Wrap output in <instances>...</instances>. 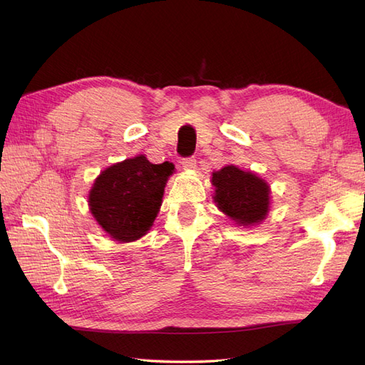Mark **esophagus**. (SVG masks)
<instances>
[{
	"label": "esophagus",
	"instance_id": "34e87169",
	"mask_svg": "<svg viewBox=\"0 0 365 365\" xmlns=\"http://www.w3.org/2000/svg\"><path fill=\"white\" fill-rule=\"evenodd\" d=\"M181 164H182L184 169H195L196 168V160H195V157H187V158L181 160Z\"/></svg>",
	"mask_w": 365,
	"mask_h": 365
}]
</instances>
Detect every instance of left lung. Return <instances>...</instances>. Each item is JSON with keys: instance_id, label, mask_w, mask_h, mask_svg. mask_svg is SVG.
Segmentation results:
<instances>
[{"instance_id": "left-lung-1", "label": "left lung", "mask_w": 365, "mask_h": 365, "mask_svg": "<svg viewBox=\"0 0 365 365\" xmlns=\"http://www.w3.org/2000/svg\"><path fill=\"white\" fill-rule=\"evenodd\" d=\"M215 202L240 225L259 224L268 213L269 187L259 176L236 165H225L213 173Z\"/></svg>"}]
</instances>
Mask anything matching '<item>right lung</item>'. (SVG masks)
I'll return each instance as SVG.
<instances>
[{
    "label": "right lung",
    "instance_id": "obj_1",
    "mask_svg": "<svg viewBox=\"0 0 365 365\" xmlns=\"http://www.w3.org/2000/svg\"><path fill=\"white\" fill-rule=\"evenodd\" d=\"M173 164H152L145 155L103 170L90 192V208L106 233L118 242L145 236L161 205Z\"/></svg>",
    "mask_w": 365,
    "mask_h": 365
}]
</instances>
